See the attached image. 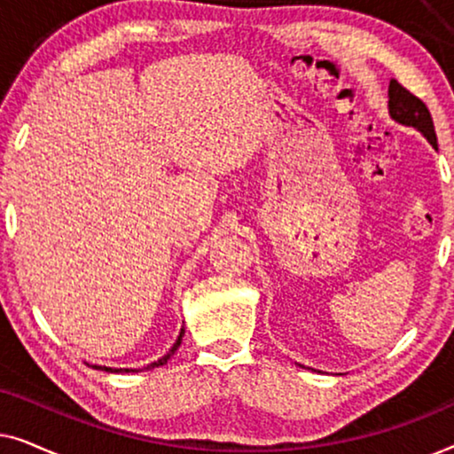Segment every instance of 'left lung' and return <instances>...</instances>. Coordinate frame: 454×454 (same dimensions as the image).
<instances>
[{
  "label": "left lung",
  "instance_id": "8db88e82",
  "mask_svg": "<svg viewBox=\"0 0 454 454\" xmlns=\"http://www.w3.org/2000/svg\"><path fill=\"white\" fill-rule=\"evenodd\" d=\"M388 115L390 120L401 123V126L418 129V132L438 151L436 132H434L430 111H427L426 105L421 103L418 97L411 95L407 89H403L396 80H390L388 84Z\"/></svg>",
  "mask_w": 454,
  "mask_h": 454
}]
</instances>
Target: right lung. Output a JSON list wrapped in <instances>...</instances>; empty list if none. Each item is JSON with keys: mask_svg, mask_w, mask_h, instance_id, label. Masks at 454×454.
I'll use <instances>...</instances> for the list:
<instances>
[{"mask_svg": "<svg viewBox=\"0 0 454 454\" xmlns=\"http://www.w3.org/2000/svg\"><path fill=\"white\" fill-rule=\"evenodd\" d=\"M184 333H185V328H182V331H179V334H177V339H176V343H173V347H171V349H169V351H167L163 357H160V359H157V362H153V364H148V365H145V368H142V370H153V368H159V365H165L167 362H169V359H171V356H173V353H176V351L179 349V345H182ZM92 368H95V370H103V372H111V374H128V372H142L140 368H138V370H134V368H107V365H92Z\"/></svg>", "mask_w": 454, "mask_h": 454, "instance_id": "1", "label": "right lung"}]
</instances>
